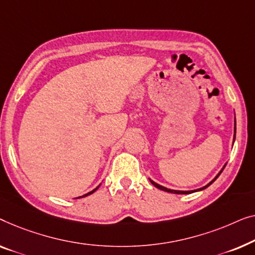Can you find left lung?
I'll return each instance as SVG.
<instances>
[{
    "mask_svg": "<svg viewBox=\"0 0 255 255\" xmlns=\"http://www.w3.org/2000/svg\"><path fill=\"white\" fill-rule=\"evenodd\" d=\"M235 139H236V118H235V134H234V142H235ZM227 165V164H225ZM225 165L223 167H222V170L218 172L217 173V175L216 177H215L213 180H211L209 184H207L206 186H203V187H201V188H199V189H194V191H175V189H170V188H166V187H164V186H162V185H159V184H157V182H155V181H152L151 179H149L150 180V182H151V184L155 186V187H157L158 189H160V191H164V192H167V193H173V194H191V193H194V192H199V191H202V189H204V188H207L208 186H210L211 184H213V182L216 180V179L220 177V174L222 173V171L224 170V167H225Z\"/></svg>",
    "mask_w": 255,
    "mask_h": 255,
    "instance_id": "obj_1",
    "label": "left lung"
}]
</instances>
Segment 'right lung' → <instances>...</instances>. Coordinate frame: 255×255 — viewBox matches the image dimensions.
I'll return each mask as SVG.
<instances>
[{"label":"right lung","mask_w":255,"mask_h":255,"mask_svg":"<svg viewBox=\"0 0 255 255\" xmlns=\"http://www.w3.org/2000/svg\"><path fill=\"white\" fill-rule=\"evenodd\" d=\"M100 186V185H99ZM99 186H97V187L95 188V189H92L91 192H89V193H87V194H84V195H82V196H78V198H76V199H81V198H85V196H88V195H90V194H92V193H95L97 189L99 188Z\"/></svg>","instance_id":"add662e5"}]
</instances>
